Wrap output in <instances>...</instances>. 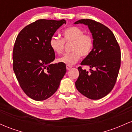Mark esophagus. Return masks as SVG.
I'll list each match as a JSON object with an SVG mask.
<instances>
[{
    "label": "esophagus",
    "mask_w": 132,
    "mask_h": 132,
    "mask_svg": "<svg viewBox=\"0 0 132 132\" xmlns=\"http://www.w3.org/2000/svg\"><path fill=\"white\" fill-rule=\"evenodd\" d=\"M71 68H72V66H69V65H66V69H67L68 70H69V69H71Z\"/></svg>",
    "instance_id": "esophagus-1"
}]
</instances>
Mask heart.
<instances>
[{
    "label": "heart",
    "mask_w": 132,
    "mask_h": 132,
    "mask_svg": "<svg viewBox=\"0 0 132 132\" xmlns=\"http://www.w3.org/2000/svg\"><path fill=\"white\" fill-rule=\"evenodd\" d=\"M84 31L78 27H68L62 32L63 40L57 37H52L50 40V46L55 53L62 54L64 50V43L72 42L71 51L65 54L57 60L60 63L67 65L75 64L80 57H86L91 52L93 47V40L88 35L84 34Z\"/></svg>",
    "instance_id": "heart-1"
}]
</instances>
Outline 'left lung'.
I'll return each mask as SVG.
<instances>
[{
    "label": "left lung",
    "mask_w": 132,
    "mask_h": 132,
    "mask_svg": "<svg viewBox=\"0 0 132 132\" xmlns=\"http://www.w3.org/2000/svg\"><path fill=\"white\" fill-rule=\"evenodd\" d=\"M79 23L88 27L93 38V48L81 63L89 66L90 72L78 68L79 76L76 87L89 99H100L108 94L116 84L120 67V49L112 31L103 24L90 19L75 22Z\"/></svg>",
    "instance_id": "8db88e82"
}]
</instances>
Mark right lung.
I'll use <instances>...</instances> for the list:
<instances>
[{"label": "right lung", "instance_id": "obj_1", "mask_svg": "<svg viewBox=\"0 0 132 132\" xmlns=\"http://www.w3.org/2000/svg\"><path fill=\"white\" fill-rule=\"evenodd\" d=\"M64 23V19L38 20L25 27L16 37L13 50V71L21 88L33 100L50 97L66 72L64 63H52L55 54L49 44Z\"/></svg>", "mask_w": 132, "mask_h": 132}]
</instances>
